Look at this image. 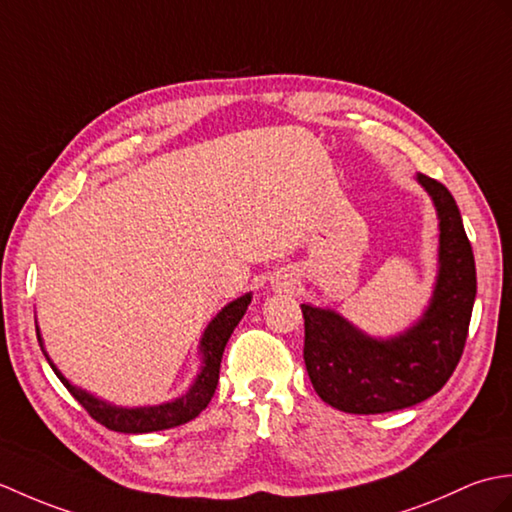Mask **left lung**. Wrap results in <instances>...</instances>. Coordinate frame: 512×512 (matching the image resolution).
Segmentation results:
<instances>
[{"label": "left lung", "instance_id": "left-lung-1", "mask_svg": "<svg viewBox=\"0 0 512 512\" xmlns=\"http://www.w3.org/2000/svg\"><path fill=\"white\" fill-rule=\"evenodd\" d=\"M438 212V276L420 320L370 337L331 309L302 304L304 363L317 396L348 414L405 410L434 396L456 370L478 291L473 249L451 192L416 175Z\"/></svg>", "mask_w": 512, "mask_h": 512}]
</instances>
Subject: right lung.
<instances>
[{"label":"right lung","instance_id":"right-lung-1","mask_svg":"<svg viewBox=\"0 0 512 512\" xmlns=\"http://www.w3.org/2000/svg\"><path fill=\"white\" fill-rule=\"evenodd\" d=\"M249 302H252V293H245L241 298H236L217 313V317L208 324L206 333L201 337L199 352H201V370L197 374L195 383L190 385L186 394H181L179 399L168 401L162 405H149V407H118L107 401L96 399L94 394H89L81 388H76L70 381H67L59 368L54 366L48 352L43 348V339L37 328V339L41 344V350L45 359L52 366L56 377L61 379L74 399L81 403L94 420L100 425H105L111 431H122V434H149V431H162L177 425H184L188 420L197 418L203 410H206L214 390H217L219 383V370H221V357L227 339L234 333L236 324L241 322L245 315Z\"/></svg>","mask_w":512,"mask_h":512}]
</instances>
